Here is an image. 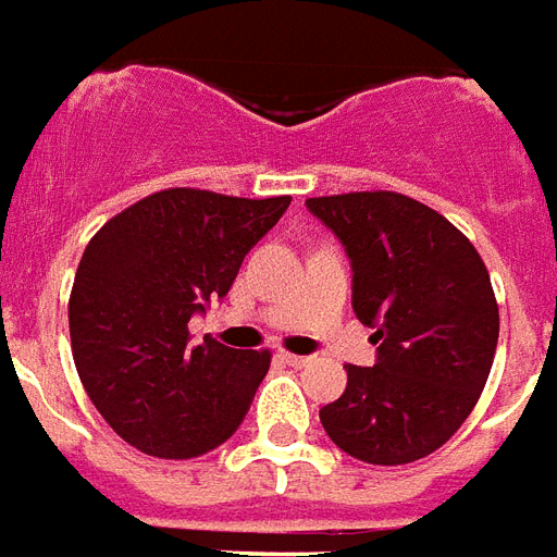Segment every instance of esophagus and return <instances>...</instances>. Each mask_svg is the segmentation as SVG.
Wrapping results in <instances>:
<instances>
[{
	"instance_id": "34e87169",
	"label": "esophagus",
	"mask_w": 557,
	"mask_h": 557,
	"mask_svg": "<svg viewBox=\"0 0 557 557\" xmlns=\"http://www.w3.org/2000/svg\"><path fill=\"white\" fill-rule=\"evenodd\" d=\"M280 360L283 362H289V366H295V369H304L307 362H310V357H298V354H280Z\"/></svg>"
}]
</instances>
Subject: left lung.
Listing matches in <instances>:
<instances>
[{
    "label": "left lung",
    "instance_id": "1",
    "mask_svg": "<svg viewBox=\"0 0 557 557\" xmlns=\"http://www.w3.org/2000/svg\"><path fill=\"white\" fill-rule=\"evenodd\" d=\"M307 209L351 259L354 312L374 327V366H345L348 386L321 425L357 460L401 467L448 443L484 389L498 342L487 265L451 221L395 191L310 197Z\"/></svg>",
    "mask_w": 557,
    "mask_h": 557
}]
</instances>
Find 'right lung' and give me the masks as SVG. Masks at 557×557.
I'll return each instance as SVG.
<instances>
[{
    "label": "right lung",
    "instance_id": "1",
    "mask_svg": "<svg viewBox=\"0 0 557 557\" xmlns=\"http://www.w3.org/2000/svg\"><path fill=\"white\" fill-rule=\"evenodd\" d=\"M292 197L164 188L90 238L70 292V342L85 393L144 455H206L236 434L271 366L268 351L191 345L188 321L224 298L247 250Z\"/></svg>",
    "mask_w": 557,
    "mask_h": 557
}]
</instances>
